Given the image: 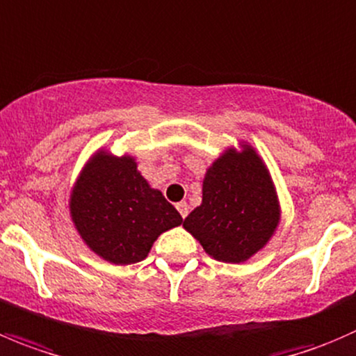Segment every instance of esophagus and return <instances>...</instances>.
<instances>
[{"mask_svg": "<svg viewBox=\"0 0 356 356\" xmlns=\"http://www.w3.org/2000/svg\"><path fill=\"white\" fill-rule=\"evenodd\" d=\"M175 207H177V210H179V213H181L182 219H184V217L189 213V205H188V203H186V202L177 203V205H175Z\"/></svg>", "mask_w": 356, "mask_h": 356, "instance_id": "1", "label": "esophagus"}]
</instances>
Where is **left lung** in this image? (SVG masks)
<instances>
[{
  "mask_svg": "<svg viewBox=\"0 0 356 356\" xmlns=\"http://www.w3.org/2000/svg\"><path fill=\"white\" fill-rule=\"evenodd\" d=\"M227 147L209 168L202 203L184 219L203 250L240 264L257 254L280 224V202L270 170L248 143Z\"/></svg>",
  "mask_w": 356,
  "mask_h": 356,
  "instance_id": "8db88e82",
  "label": "left lung"
}]
</instances>
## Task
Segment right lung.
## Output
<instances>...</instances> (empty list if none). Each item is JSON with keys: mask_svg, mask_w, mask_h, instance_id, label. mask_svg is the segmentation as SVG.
I'll use <instances>...</instances> for the list:
<instances>
[{"mask_svg": "<svg viewBox=\"0 0 356 356\" xmlns=\"http://www.w3.org/2000/svg\"><path fill=\"white\" fill-rule=\"evenodd\" d=\"M69 213L86 247L120 266L146 259L156 238L182 222L174 205L140 175L136 158L106 149L92 154L79 172Z\"/></svg>", "mask_w": 356, "mask_h": 356, "instance_id": "1", "label": "right lung"}]
</instances>
